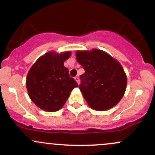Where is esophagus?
<instances>
[{"mask_svg":"<svg viewBox=\"0 0 155 155\" xmlns=\"http://www.w3.org/2000/svg\"><path fill=\"white\" fill-rule=\"evenodd\" d=\"M74 79H75V80L76 81V82H77L78 84H79V76H75V78H74Z\"/></svg>","mask_w":155,"mask_h":155,"instance_id":"34e87169","label":"esophagus"}]
</instances>
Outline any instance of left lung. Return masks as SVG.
Returning a JSON list of instances; mask_svg holds the SVG:
<instances>
[{
    "mask_svg": "<svg viewBox=\"0 0 155 155\" xmlns=\"http://www.w3.org/2000/svg\"><path fill=\"white\" fill-rule=\"evenodd\" d=\"M76 54L85 71L80 76L79 88L89 106L96 111H106L116 106L127 86V76L120 63L99 49L77 51Z\"/></svg>",
    "mask_w": 155,
    "mask_h": 155,
    "instance_id": "1",
    "label": "left lung"
}]
</instances>
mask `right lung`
I'll use <instances>...</instances> for the list:
<instances>
[{
  "mask_svg": "<svg viewBox=\"0 0 155 155\" xmlns=\"http://www.w3.org/2000/svg\"><path fill=\"white\" fill-rule=\"evenodd\" d=\"M71 52L46 53L37 60L28 72L26 87L31 101L39 108L54 112L66 102L71 92L78 84L69 75L64 61Z\"/></svg>",
  "mask_w": 155,
  "mask_h": 155,
  "instance_id": "right-lung-1",
  "label": "right lung"
}]
</instances>
